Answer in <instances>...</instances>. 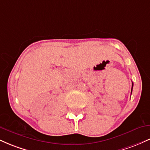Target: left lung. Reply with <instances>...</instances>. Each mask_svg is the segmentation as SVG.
<instances>
[{
  "label": "left lung",
  "instance_id": "obj_1",
  "mask_svg": "<svg viewBox=\"0 0 150 150\" xmlns=\"http://www.w3.org/2000/svg\"><path fill=\"white\" fill-rule=\"evenodd\" d=\"M132 89H131V93H132Z\"/></svg>",
  "mask_w": 150,
  "mask_h": 150
}]
</instances>
